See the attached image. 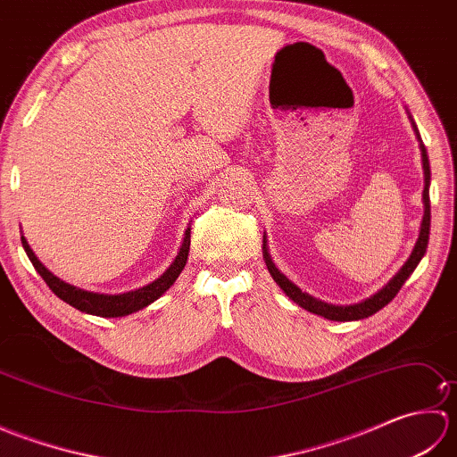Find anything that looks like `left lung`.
<instances>
[{
	"mask_svg": "<svg viewBox=\"0 0 457 457\" xmlns=\"http://www.w3.org/2000/svg\"><path fill=\"white\" fill-rule=\"evenodd\" d=\"M406 113H409V112H406ZM409 118H411L412 129L416 133V139H419L420 153H422V169H424L422 202H424V216H422V223H420V234H419V239H416L411 257L406 259V263L399 269V273H396L383 288H378L375 295L361 300V303L345 304V306H342V304H329V303H324V300L310 296L308 293H303V290H300L293 283V280H288L277 269V265L273 263V259H270V255H269L267 236H263V259H265V265L269 269L270 277L275 278V283L280 288H283V293L290 300H293V303H296L300 308L308 310V312L318 314V316H324L326 320H334V322H353V320H363V318L373 316L383 306H386V304L391 303V300L396 296V293H399V290H401V287L404 285V280L414 273V269L419 267L420 259L424 257L426 247H428V237H430V161H428V153H426V147L422 145L419 128H416V123L412 121V115L411 113H409Z\"/></svg>",
	"mask_w": 457,
	"mask_h": 457,
	"instance_id": "8db88e82",
	"label": "left lung"
}]
</instances>
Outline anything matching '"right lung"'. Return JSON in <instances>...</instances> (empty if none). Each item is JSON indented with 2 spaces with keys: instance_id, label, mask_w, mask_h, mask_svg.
<instances>
[{
  "instance_id": "obj_1",
  "label": "right lung",
  "mask_w": 457,
  "mask_h": 457,
  "mask_svg": "<svg viewBox=\"0 0 457 457\" xmlns=\"http://www.w3.org/2000/svg\"><path fill=\"white\" fill-rule=\"evenodd\" d=\"M21 244H23L27 257L31 259L33 267L37 269V273L43 277V280L48 285V288H51L58 298L64 300L66 304H71L76 310H80V312L92 314V316L121 318V316H129L133 312H137V310H143L145 306L153 304L154 300L161 298L174 285V280L179 278L184 265H187V261H188L190 223H188L187 231H184V237H182L179 253H177V257H174L172 263L169 265V269L164 270V273L159 278H154L153 283L145 285L141 288L129 290V293H120V295L92 293V290H84V288L64 283L62 278H58L56 275H53L51 270H48L41 263V261L37 259V255L33 253V249L29 247L25 236H21Z\"/></svg>"
}]
</instances>
